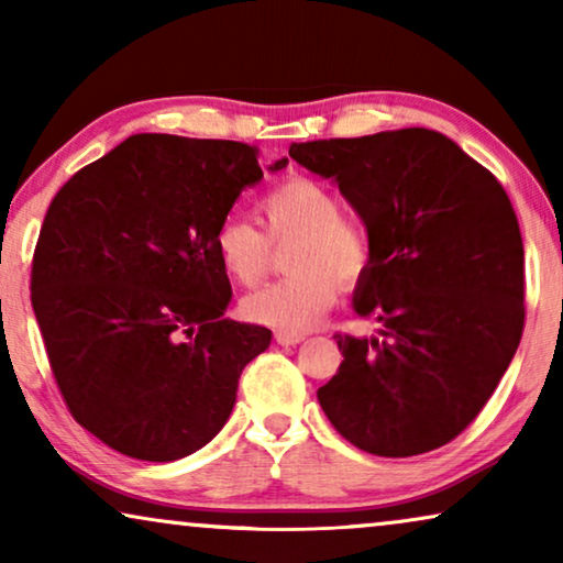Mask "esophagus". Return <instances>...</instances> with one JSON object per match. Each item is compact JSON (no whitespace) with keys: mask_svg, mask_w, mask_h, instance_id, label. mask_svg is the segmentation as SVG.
Instances as JSON below:
<instances>
[{"mask_svg":"<svg viewBox=\"0 0 563 563\" xmlns=\"http://www.w3.org/2000/svg\"><path fill=\"white\" fill-rule=\"evenodd\" d=\"M276 343L282 345H297L305 341V333H295V330H276Z\"/></svg>","mask_w":563,"mask_h":563,"instance_id":"34e87169","label":"esophagus"}]
</instances>
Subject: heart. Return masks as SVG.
I'll return each instance as SVG.
<instances>
[{
    "instance_id": "heart-1",
    "label": "heart",
    "mask_w": 563,
    "mask_h": 563,
    "mask_svg": "<svg viewBox=\"0 0 563 563\" xmlns=\"http://www.w3.org/2000/svg\"><path fill=\"white\" fill-rule=\"evenodd\" d=\"M264 229L225 218L214 228L212 249L222 274L253 287L272 266V243L295 238L287 266L291 276L243 299V314L276 330H310L335 302L338 283L356 284L372 266V238L356 220L341 214V202L325 184L289 176L258 202Z\"/></svg>"
}]
</instances>
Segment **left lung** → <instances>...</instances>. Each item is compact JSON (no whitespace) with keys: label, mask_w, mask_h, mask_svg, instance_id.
Segmentation results:
<instances>
[{"label":"left lung","mask_w":563,"mask_h":563,"mask_svg":"<svg viewBox=\"0 0 563 563\" xmlns=\"http://www.w3.org/2000/svg\"><path fill=\"white\" fill-rule=\"evenodd\" d=\"M333 179L372 238L353 310L379 335L335 333L322 412L356 449L405 459L464 433L526 325V258L510 197L451 137L426 128L291 143Z\"/></svg>","instance_id":"8db88e82"}]
</instances>
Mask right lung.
Instances as JSON below:
<instances>
[{
    "mask_svg": "<svg viewBox=\"0 0 563 563\" xmlns=\"http://www.w3.org/2000/svg\"><path fill=\"white\" fill-rule=\"evenodd\" d=\"M261 179L245 143L141 133L53 197L30 299L68 412L110 449L176 461L228 422L272 330L222 318L212 235Z\"/></svg>",
    "mask_w": 563,
    "mask_h": 563,
    "instance_id": "add662e5",
    "label": "right lung"
}]
</instances>
